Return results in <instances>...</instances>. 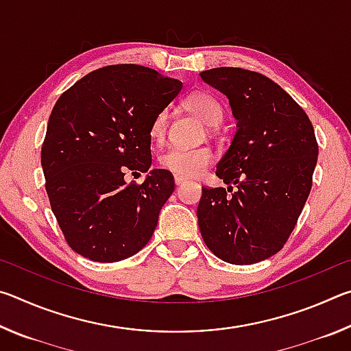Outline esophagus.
<instances>
[{"mask_svg":"<svg viewBox=\"0 0 351 351\" xmlns=\"http://www.w3.org/2000/svg\"><path fill=\"white\" fill-rule=\"evenodd\" d=\"M184 182H187V178L180 176V175H175V184H176V186H182Z\"/></svg>","mask_w":351,"mask_h":351,"instance_id":"obj_1","label":"esophagus"}]
</instances>
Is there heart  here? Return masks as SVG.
<instances>
[{
  "label": "heart",
  "mask_w": 351,
  "mask_h": 351,
  "mask_svg": "<svg viewBox=\"0 0 351 351\" xmlns=\"http://www.w3.org/2000/svg\"><path fill=\"white\" fill-rule=\"evenodd\" d=\"M186 110L197 116L201 122L207 127H217L223 121V108L218 100L207 93H195L190 96L186 104ZM169 128V114L167 111H159L152 119L150 136L152 139L161 142L167 134ZM213 152L210 147H169L161 153L159 162L165 170L184 178L198 176L207 165L212 162Z\"/></svg>",
  "instance_id": "1"
}]
</instances>
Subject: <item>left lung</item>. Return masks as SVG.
<instances>
[{
  "label": "left lung",
  "instance_id": "8db88e82",
  "mask_svg": "<svg viewBox=\"0 0 351 351\" xmlns=\"http://www.w3.org/2000/svg\"><path fill=\"white\" fill-rule=\"evenodd\" d=\"M199 75L229 99L237 119L217 165V176L237 192L203 187L201 235L223 261L257 263L280 251L306 203L319 154L314 128L300 105L263 74L223 66Z\"/></svg>",
  "mask_w": 351,
  "mask_h": 351
}]
</instances>
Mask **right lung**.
Wrapping results in <instances>:
<instances>
[{"instance_id": "add662e5", "label": "right lung", "mask_w": 351, "mask_h": 351, "mask_svg": "<svg viewBox=\"0 0 351 351\" xmlns=\"http://www.w3.org/2000/svg\"><path fill=\"white\" fill-rule=\"evenodd\" d=\"M182 83L141 64L93 71L58 97L41 147L51 209L69 247L112 263L144 247L175 190L173 175L152 165V119Z\"/></svg>"}]
</instances>
